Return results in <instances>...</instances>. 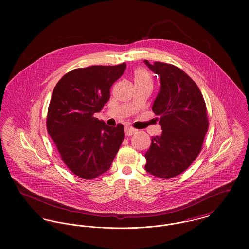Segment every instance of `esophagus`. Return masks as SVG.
Here are the masks:
<instances>
[{"instance_id": "34e87169", "label": "esophagus", "mask_w": 249, "mask_h": 249, "mask_svg": "<svg viewBox=\"0 0 249 249\" xmlns=\"http://www.w3.org/2000/svg\"><path fill=\"white\" fill-rule=\"evenodd\" d=\"M124 132H125V135H126V136H131V135H133V134L136 132V130H135L134 128H132V127L125 126Z\"/></svg>"}]
</instances>
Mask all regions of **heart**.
Segmentation results:
<instances>
[{
	"instance_id": "b5f03b06",
	"label": "heart",
	"mask_w": 249,
	"mask_h": 249,
	"mask_svg": "<svg viewBox=\"0 0 249 249\" xmlns=\"http://www.w3.org/2000/svg\"><path fill=\"white\" fill-rule=\"evenodd\" d=\"M135 85H150L152 87V78L148 71L142 68H138L133 73Z\"/></svg>"
}]
</instances>
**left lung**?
Here are the masks:
<instances>
[{"instance_id": "obj_1", "label": "left lung", "mask_w": 249, "mask_h": 249, "mask_svg": "<svg viewBox=\"0 0 249 249\" xmlns=\"http://www.w3.org/2000/svg\"><path fill=\"white\" fill-rule=\"evenodd\" d=\"M144 63L160 77L152 111L159 116L163 130L151 138L144 169L169 179L188 169L201 151L209 126L206 105L198 86L183 70L163 62Z\"/></svg>"}]
</instances>
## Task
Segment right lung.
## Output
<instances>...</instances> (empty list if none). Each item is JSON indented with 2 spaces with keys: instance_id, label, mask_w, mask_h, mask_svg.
Instances as JSON below:
<instances>
[{
  "instance_id": "right-lung-1",
  "label": "right lung",
  "mask_w": 249,
  "mask_h": 249,
  "mask_svg": "<svg viewBox=\"0 0 249 249\" xmlns=\"http://www.w3.org/2000/svg\"><path fill=\"white\" fill-rule=\"evenodd\" d=\"M126 64L91 66L64 74L55 85L47 116V130L71 173L94 179L107 172L124 138V125L106 124L94 117L110 98L112 84Z\"/></svg>"
}]
</instances>
